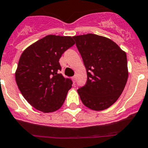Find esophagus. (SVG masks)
<instances>
[{
  "mask_svg": "<svg viewBox=\"0 0 148 148\" xmlns=\"http://www.w3.org/2000/svg\"><path fill=\"white\" fill-rule=\"evenodd\" d=\"M72 79H73V82H74V83H75V82H76V77H75V76L72 77Z\"/></svg>",
  "mask_w": 148,
  "mask_h": 148,
  "instance_id": "1",
  "label": "esophagus"
}]
</instances>
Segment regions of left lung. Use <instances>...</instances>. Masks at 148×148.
Returning <instances> with one entry per match:
<instances>
[{
    "instance_id": "1",
    "label": "left lung",
    "mask_w": 148,
    "mask_h": 148,
    "mask_svg": "<svg viewBox=\"0 0 148 148\" xmlns=\"http://www.w3.org/2000/svg\"><path fill=\"white\" fill-rule=\"evenodd\" d=\"M87 71L86 85L77 90L82 103L94 110L108 108L122 94L128 77L127 56L105 37H73Z\"/></svg>"
}]
</instances>
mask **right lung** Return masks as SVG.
I'll return each instance as SVG.
<instances>
[{
	"instance_id": "right-lung-1",
	"label": "right lung",
	"mask_w": 148,
	"mask_h": 148,
	"mask_svg": "<svg viewBox=\"0 0 148 148\" xmlns=\"http://www.w3.org/2000/svg\"><path fill=\"white\" fill-rule=\"evenodd\" d=\"M74 45L69 36L47 35L25 49L15 72L20 91L32 106L44 113L58 110L72 81L60 73V58Z\"/></svg>"
}]
</instances>
